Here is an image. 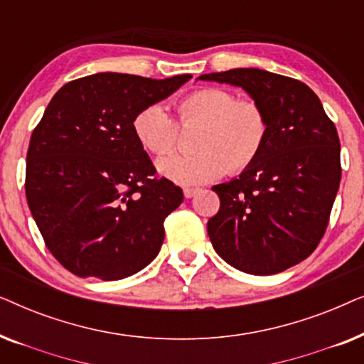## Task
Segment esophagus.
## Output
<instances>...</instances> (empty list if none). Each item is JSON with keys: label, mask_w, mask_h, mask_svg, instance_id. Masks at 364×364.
<instances>
[{"label": "esophagus", "mask_w": 364, "mask_h": 364, "mask_svg": "<svg viewBox=\"0 0 364 364\" xmlns=\"http://www.w3.org/2000/svg\"><path fill=\"white\" fill-rule=\"evenodd\" d=\"M196 193H198V188H192V187L183 188V196H186V198H192Z\"/></svg>", "instance_id": "obj_1"}]
</instances>
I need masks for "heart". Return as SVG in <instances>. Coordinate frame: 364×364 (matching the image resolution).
I'll list each match as a JSON object with an SVG mask.
<instances>
[{"label": "heart", "mask_w": 364, "mask_h": 364, "mask_svg": "<svg viewBox=\"0 0 364 364\" xmlns=\"http://www.w3.org/2000/svg\"><path fill=\"white\" fill-rule=\"evenodd\" d=\"M181 126H200L188 156H166L178 141V126L161 104L141 109L132 129L142 147L162 157L159 172L178 186L196 187L217 181L225 171L237 173L252 166L268 134V119L253 99H238L230 89L202 87L177 102Z\"/></svg>", "instance_id": "b5f03b06"}]
</instances>
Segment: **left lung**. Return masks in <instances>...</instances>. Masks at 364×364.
Segmentation results:
<instances>
[{
	"label": "left lung",
	"instance_id": "1",
	"mask_svg": "<svg viewBox=\"0 0 364 364\" xmlns=\"http://www.w3.org/2000/svg\"><path fill=\"white\" fill-rule=\"evenodd\" d=\"M198 79L243 87L267 114L258 157L238 178L212 187L220 208L207 232L228 265L275 275L310 257L325 235L341 181L336 127L298 79L255 68Z\"/></svg>",
	"mask_w": 364,
	"mask_h": 364
}]
</instances>
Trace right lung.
<instances>
[{
    "label": "right lung",
    "instance_id": "1",
    "mask_svg": "<svg viewBox=\"0 0 364 364\" xmlns=\"http://www.w3.org/2000/svg\"><path fill=\"white\" fill-rule=\"evenodd\" d=\"M191 77L99 73L64 84L48 104L24 188L44 243L74 275L121 280L157 257L183 192L157 176L132 121Z\"/></svg>",
    "mask_w": 364,
    "mask_h": 364
}]
</instances>
